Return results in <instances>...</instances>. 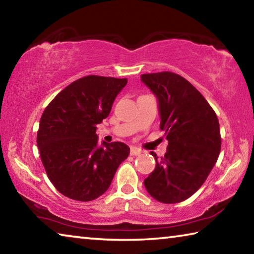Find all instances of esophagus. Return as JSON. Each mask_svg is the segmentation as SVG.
Returning <instances> with one entry per match:
<instances>
[{
	"instance_id": "34e87169",
	"label": "esophagus",
	"mask_w": 254,
	"mask_h": 254,
	"mask_svg": "<svg viewBox=\"0 0 254 254\" xmlns=\"http://www.w3.org/2000/svg\"><path fill=\"white\" fill-rule=\"evenodd\" d=\"M142 152L139 148H135V147H131V150H130V153L131 156H139V154Z\"/></svg>"
}]
</instances>
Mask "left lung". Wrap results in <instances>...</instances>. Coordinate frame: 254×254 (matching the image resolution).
I'll use <instances>...</instances> for the list:
<instances>
[{
	"instance_id": "8db88e82",
	"label": "left lung",
	"mask_w": 254,
	"mask_h": 254,
	"mask_svg": "<svg viewBox=\"0 0 254 254\" xmlns=\"http://www.w3.org/2000/svg\"><path fill=\"white\" fill-rule=\"evenodd\" d=\"M157 97L160 128L168 147L144 179L150 196L165 204L180 203L198 190L221 151L220 123L204 96L184 77L170 71L141 75Z\"/></svg>"
}]
</instances>
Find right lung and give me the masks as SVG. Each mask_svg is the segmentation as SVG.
Returning <instances> with one entry per match:
<instances>
[{
	"label": "right lung",
	"mask_w": 254,
	"mask_h": 254,
	"mask_svg": "<svg viewBox=\"0 0 254 254\" xmlns=\"http://www.w3.org/2000/svg\"><path fill=\"white\" fill-rule=\"evenodd\" d=\"M127 78L86 76L72 81L42 113L37 135L48 178L68 198L89 201L109 189L130 148L123 142L98 144L97 124L109 117Z\"/></svg>",
	"instance_id": "obj_1"
}]
</instances>
